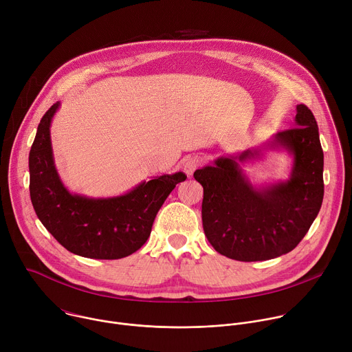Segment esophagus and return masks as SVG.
Listing matches in <instances>:
<instances>
[{
    "mask_svg": "<svg viewBox=\"0 0 352 352\" xmlns=\"http://www.w3.org/2000/svg\"><path fill=\"white\" fill-rule=\"evenodd\" d=\"M199 164H200L199 157H196V156L188 157V159L185 160V163H184V171L186 173V175L192 177V175H193V173L196 171V168L199 167Z\"/></svg>",
    "mask_w": 352,
    "mask_h": 352,
    "instance_id": "esophagus-1",
    "label": "esophagus"
}]
</instances>
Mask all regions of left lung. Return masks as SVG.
I'll return each mask as SVG.
<instances>
[{"label": "left lung", "instance_id": "1", "mask_svg": "<svg viewBox=\"0 0 352 352\" xmlns=\"http://www.w3.org/2000/svg\"><path fill=\"white\" fill-rule=\"evenodd\" d=\"M295 128L276 133L265 146L221 156L196 170L204 186L205 235L219 254L258 262L285 255L300 242L323 202V150L319 128L305 104L296 106ZM263 149H285L293 156L288 180L255 187L241 164L263 155Z\"/></svg>", "mask_w": 352, "mask_h": 352}]
</instances>
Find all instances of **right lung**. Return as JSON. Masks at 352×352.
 Wrapping results in <instances>:
<instances>
[{
  "instance_id": "1",
  "label": "right lung",
  "mask_w": 352,
  "mask_h": 352,
  "mask_svg": "<svg viewBox=\"0 0 352 352\" xmlns=\"http://www.w3.org/2000/svg\"><path fill=\"white\" fill-rule=\"evenodd\" d=\"M60 106L57 102L43 116L29 153L34 212L47 231L75 255L109 261L129 256L147 241L164 200L186 175L179 171L153 177L113 197L71 193L56 168L50 136Z\"/></svg>"
}]
</instances>
